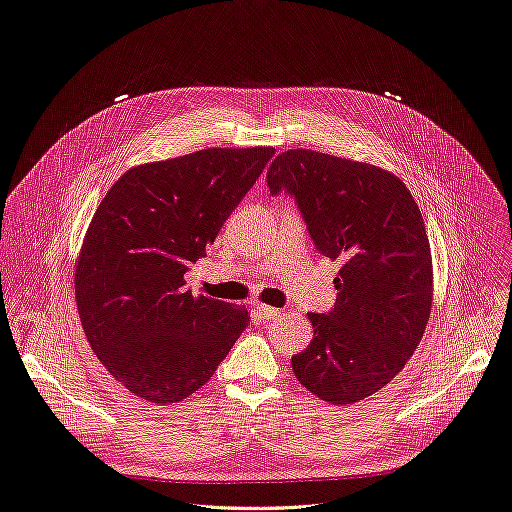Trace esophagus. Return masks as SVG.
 I'll list each match as a JSON object with an SVG mask.
<instances>
[{
  "label": "esophagus",
  "instance_id": "esophagus-1",
  "mask_svg": "<svg viewBox=\"0 0 512 512\" xmlns=\"http://www.w3.org/2000/svg\"><path fill=\"white\" fill-rule=\"evenodd\" d=\"M256 312L262 316V319L271 321V319H277V316L281 314L279 308H273V306H266V304H256Z\"/></svg>",
  "mask_w": 512,
  "mask_h": 512
}]
</instances>
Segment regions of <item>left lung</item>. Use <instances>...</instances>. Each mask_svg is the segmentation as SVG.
I'll return each instance as SVG.
<instances>
[{
	"label": "left lung",
	"instance_id": "obj_1",
	"mask_svg": "<svg viewBox=\"0 0 512 512\" xmlns=\"http://www.w3.org/2000/svg\"><path fill=\"white\" fill-rule=\"evenodd\" d=\"M266 183L294 198L314 248L342 264L337 302L308 314L312 342L291 367L325 402L364 400L404 369L427 327L433 275L421 210L387 170L312 150L279 154Z\"/></svg>",
	"mask_w": 512,
	"mask_h": 512
}]
</instances>
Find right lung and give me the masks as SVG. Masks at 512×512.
Returning <instances> with one entry per match:
<instances>
[{
    "label": "right lung",
    "mask_w": 512,
    "mask_h": 512,
    "mask_svg": "<svg viewBox=\"0 0 512 512\" xmlns=\"http://www.w3.org/2000/svg\"><path fill=\"white\" fill-rule=\"evenodd\" d=\"M273 148H210L135 166L87 229L75 273L85 335L104 367L156 404L191 396L214 375L248 310L193 296L189 264L206 256Z\"/></svg>",
    "instance_id": "obj_1"
}]
</instances>
